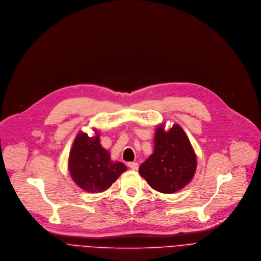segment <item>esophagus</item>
I'll return each mask as SVG.
<instances>
[{
	"instance_id": "34e87169",
	"label": "esophagus",
	"mask_w": 261,
	"mask_h": 261,
	"mask_svg": "<svg viewBox=\"0 0 261 261\" xmlns=\"http://www.w3.org/2000/svg\"><path fill=\"white\" fill-rule=\"evenodd\" d=\"M128 166H129L132 170H138V169H139V164L135 163V162H130V163H128Z\"/></svg>"
}]
</instances>
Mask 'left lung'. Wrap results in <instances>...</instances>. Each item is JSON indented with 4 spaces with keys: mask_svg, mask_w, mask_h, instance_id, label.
Returning <instances> with one entry per match:
<instances>
[{
    "mask_svg": "<svg viewBox=\"0 0 261 261\" xmlns=\"http://www.w3.org/2000/svg\"><path fill=\"white\" fill-rule=\"evenodd\" d=\"M153 144V153L140 166V174L154 190L162 194L176 193L194 179L197 169L194 147L177 123L168 130L160 123Z\"/></svg>",
    "mask_w": 261,
    "mask_h": 261,
    "instance_id": "8db88e82",
    "label": "left lung"
}]
</instances>
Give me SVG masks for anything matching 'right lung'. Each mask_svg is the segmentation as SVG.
Wrapping results in <instances>:
<instances>
[{"instance_id":"1","label":"right lung","mask_w":261,"mask_h":261,"mask_svg":"<svg viewBox=\"0 0 261 261\" xmlns=\"http://www.w3.org/2000/svg\"><path fill=\"white\" fill-rule=\"evenodd\" d=\"M94 135L79 132L68 155L67 168L74 183L91 194L102 193L112 186L118 176L127 170L125 164L113 161L100 144L99 131L93 128Z\"/></svg>"}]
</instances>
